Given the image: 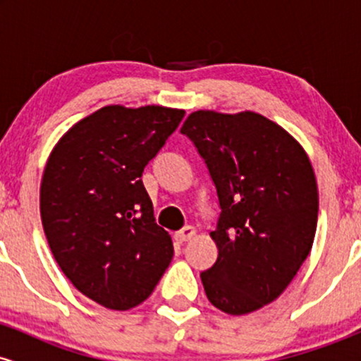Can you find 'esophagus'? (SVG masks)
Here are the masks:
<instances>
[{
	"label": "esophagus",
	"instance_id": "obj_1",
	"mask_svg": "<svg viewBox=\"0 0 361 361\" xmlns=\"http://www.w3.org/2000/svg\"><path fill=\"white\" fill-rule=\"evenodd\" d=\"M193 235H195L193 227L192 226H186L181 231H178V233L175 234V239H176L178 243H186V241H190V239H192Z\"/></svg>",
	"mask_w": 361,
	"mask_h": 361
}]
</instances>
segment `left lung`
<instances>
[{
	"instance_id": "left-lung-1",
	"label": "left lung",
	"mask_w": 361,
	"mask_h": 361,
	"mask_svg": "<svg viewBox=\"0 0 361 361\" xmlns=\"http://www.w3.org/2000/svg\"><path fill=\"white\" fill-rule=\"evenodd\" d=\"M181 134L205 161L221 207L210 233L217 261L200 273L207 297L233 316L258 310L280 297L312 247V164L287 130L255 111H193Z\"/></svg>"
}]
</instances>
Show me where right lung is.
Segmentation results:
<instances>
[{
  "label": "right lung",
  "mask_w": 361,
  "mask_h": 361,
  "mask_svg": "<svg viewBox=\"0 0 361 361\" xmlns=\"http://www.w3.org/2000/svg\"><path fill=\"white\" fill-rule=\"evenodd\" d=\"M185 110L109 105L62 135L45 164L40 215L62 273L82 295L127 310L152 293L173 259L142 171Z\"/></svg>",
  "instance_id": "add662e5"
}]
</instances>
